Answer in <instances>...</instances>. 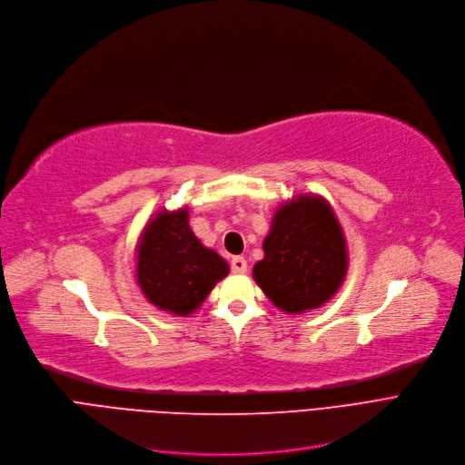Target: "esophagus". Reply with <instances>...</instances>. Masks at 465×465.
Wrapping results in <instances>:
<instances>
[{
  "label": "esophagus",
  "instance_id": "1",
  "mask_svg": "<svg viewBox=\"0 0 465 465\" xmlns=\"http://www.w3.org/2000/svg\"><path fill=\"white\" fill-rule=\"evenodd\" d=\"M231 271L234 274H244L248 271V261L244 257H240V255L232 257L231 259Z\"/></svg>",
  "mask_w": 465,
  "mask_h": 465
}]
</instances>
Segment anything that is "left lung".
<instances>
[{
  "mask_svg": "<svg viewBox=\"0 0 465 465\" xmlns=\"http://www.w3.org/2000/svg\"><path fill=\"white\" fill-rule=\"evenodd\" d=\"M264 257L253 280L287 314L323 306L348 272V248L339 219L320 194H297L282 204L262 240Z\"/></svg>",
  "mask_w": 465,
  "mask_h": 465,
  "instance_id": "left-lung-1",
  "label": "left lung"
}]
</instances>
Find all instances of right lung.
Returning a JSON list of instances; mask_svg holds the SVG:
<instances>
[{
    "instance_id": "add662e5",
    "label": "right lung",
    "mask_w": 465,
    "mask_h": 465,
    "mask_svg": "<svg viewBox=\"0 0 465 465\" xmlns=\"http://www.w3.org/2000/svg\"><path fill=\"white\" fill-rule=\"evenodd\" d=\"M227 274V261L191 231L187 206L161 210L147 221L136 246V282L151 304L189 316Z\"/></svg>"
}]
</instances>
